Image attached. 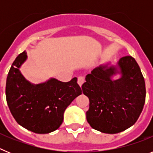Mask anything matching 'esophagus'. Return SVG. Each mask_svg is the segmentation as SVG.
<instances>
[{
  "label": "esophagus",
  "instance_id": "obj_1",
  "mask_svg": "<svg viewBox=\"0 0 153 153\" xmlns=\"http://www.w3.org/2000/svg\"><path fill=\"white\" fill-rule=\"evenodd\" d=\"M85 82V78L84 76H79L77 79V83L79 85V86H82V84H83V83Z\"/></svg>",
  "mask_w": 153,
  "mask_h": 153
}]
</instances>
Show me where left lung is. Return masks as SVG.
I'll list each match as a JSON object with an SVG mask.
<instances>
[{
	"label": "left lung",
	"instance_id": "obj_1",
	"mask_svg": "<svg viewBox=\"0 0 153 153\" xmlns=\"http://www.w3.org/2000/svg\"><path fill=\"white\" fill-rule=\"evenodd\" d=\"M122 76L112 80L115 67L100 66L86 76L82 85L90 100L86 120L93 129L109 134L126 130L137 121L146 100L144 77L136 60L126 56L119 60Z\"/></svg>",
	"mask_w": 153,
	"mask_h": 153
}]
</instances>
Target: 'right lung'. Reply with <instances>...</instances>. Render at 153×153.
<instances>
[{
	"label": "right lung",
	"mask_w": 153,
	"mask_h": 153,
	"mask_svg": "<svg viewBox=\"0 0 153 153\" xmlns=\"http://www.w3.org/2000/svg\"><path fill=\"white\" fill-rule=\"evenodd\" d=\"M26 59L24 51L9 70L7 102L12 116L21 126L35 133H49L60 126L65 109L82 90L76 77L69 82L51 79L44 83L31 84L19 70Z\"/></svg>",
	"instance_id": "1"
}]
</instances>
